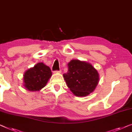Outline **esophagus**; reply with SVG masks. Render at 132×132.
<instances>
[{
	"label": "esophagus",
	"mask_w": 132,
	"mask_h": 132,
	"mask_svg": "<svg viewBox=\"0 0 132 132\" xmlns=\"http://www.w3.org/2000/svg\"><path fill=\"white\" fill-rule=\"evenodd\" d=\"M55 72H59V73H60V72H61V70H60V71H55Z\"/></svg>",
	"instance_id": "34e87169"
}]
</instances>
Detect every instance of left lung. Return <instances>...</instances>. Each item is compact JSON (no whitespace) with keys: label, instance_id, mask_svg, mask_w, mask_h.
I'll return each mask as SVG.
<instances>
[{"label":"left lung","instance_id":"1","mask_svg":"<svg viewBox=\"0 0 132 132\" xmlns=\"http://www.w3.org/2000/svg\"><path fill=\"white\" fill-rule=\"evenodd\" d=\"M67 86L77 96L93 92L99 83V74L89 62L72 60L68 63V71L63 74Z\"/></svg>","mask_w":132,"mask_h":132}]
</instances>
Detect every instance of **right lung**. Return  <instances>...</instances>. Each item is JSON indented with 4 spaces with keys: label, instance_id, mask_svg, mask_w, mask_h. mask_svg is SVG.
Returning a JSON list of instances; mask_svg holds the SVG:
<instances>
[{
    "label": "right lung",
    "instance_id": "add662e5",
    "mask_svg": "<svg viewBox=\"0 0 132 132\" xmlns=\"http://www.w3.org/2000/svg\"><path fill=\"white\" fill-rule=\"evenodd\" d=\"M51 76L52 71L48 66L43 62L37 63L25 72L24 86L29 91H39L45 86Z\"/></svg>",
    "mask_w": 132,
    "mask_h": 132
}]
</instances>
